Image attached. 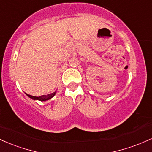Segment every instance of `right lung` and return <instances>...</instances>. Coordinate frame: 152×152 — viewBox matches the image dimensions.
Listing matches in <instances>:
<instances>
[{"instance_id": "1", "label": "right lung", "mask_w": 152, "mask_h": 152, "mask_svg": "<svg viewBox=\"0 0 152 152\" xmlns=\"http://www.w3.org/2000/svg\"><path fill=\"white\" fill-rule=\"evenodd\" d=\"M56 91L53 92V93H52V94H48V95L41 96H34L29 95V94H26V95H27L29 97V98H31V99H33V100L41 101V102H46V101H48V100H49V99H50L51 98H53L54 96L56 95Z\"/></svg>"}]
</instances>
